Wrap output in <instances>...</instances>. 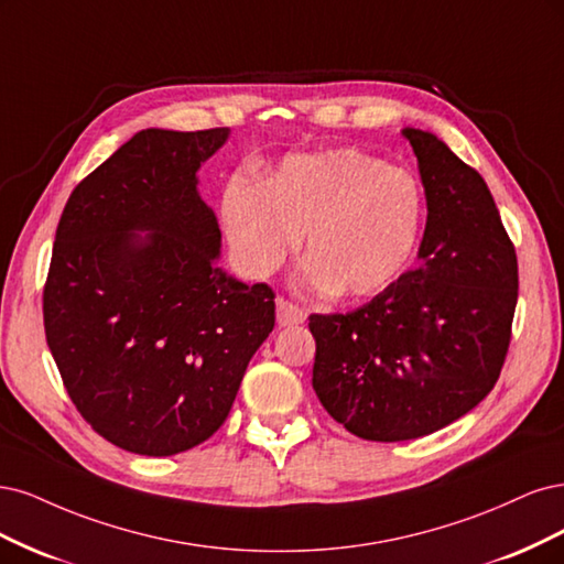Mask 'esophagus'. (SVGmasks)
Returning <instances> with one entry per match:
<instances>
[{
  "label": "esophagus",
  "instance_id": "esophagus-1",
  "mask_svg": "<svg viewBox=\"0 0 564 564\" xmlns=\"http://www.w3.org/2000/svg\"><path fill=\"white\" fill-rule=\"evenodd\" d=\"M304 318H306V312L302 306L293 304L285 297L276 300V321H279V325H297V323H304Z\"/></svg>",
  "mask_w": 564,
  "mask_h": 564
}]
</instances>
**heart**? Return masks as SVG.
<instances>
[{
    "instance_id": "b5f03b06",
    "label": "heart",
    "mask_w": 564,
    "mask_h": 564,
    "mask_svg": "<svg viewBox=\"0 0 564 564\" xmlns=\"http://www.w3.org/2000/svg\"><path fill=\"white\" fill-rule=\"evenodd\" d=\"M223 220L243 267L267 276L302 236V283L335 297H370L401 274L422 223L414 177L344 148L288 156L260 187L231 183Z\"/></svg>"
}]
</instances>
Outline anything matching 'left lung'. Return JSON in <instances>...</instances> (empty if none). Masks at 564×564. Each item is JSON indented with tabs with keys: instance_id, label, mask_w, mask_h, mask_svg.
Instances as JSON below:
<instances>
[{
	"instance_id": "left-lung-1",
	"label": "left lung",
	"mask_w": 564,
	"mask_h": 564,
	"mask_svg": "<svg viewBox=\"0 0 564 564\" xmlns=\"http://www.w3.org/2000/svg\"><path fill=\"white\" fill-rule=\"evenodd\" d=\"M426 192L420 267L349 314H312L314 391L362 441L422 438L495 389L511 344L518 258L482 175L405 129Z\"/></svg>"
}]
</instances>
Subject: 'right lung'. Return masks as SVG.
<instances>
[{"label":"right lung","instance_id":"add662e5","mask_svg":"<svg viewBox=\"0 0 564 564\" xmlns=\"http://www.w3.org/2000/svg\"><path fill=\"white\" fill-rule=\"evenodd\" d=\"M227 135L140 131L61 215L46 344L79 414L126 452L171 457L208 441L274 330V290L215 267L220 227L196 192V171Z\"/></svg>","mask_w":564,"mask_h":564}]
</instances>
